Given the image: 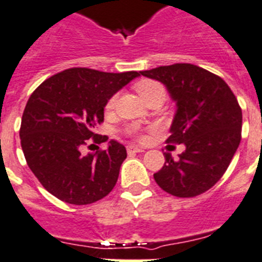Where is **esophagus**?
<instances>
[{"label": "esophagus", "instance_id": "34e87169", "mask_svg": "<svg viewBox=\"0 0 262 262\" xmlns=\"http://www.w3.org/2000/svg\"><path fill=\"white\" fill-rule=\"evenodd\" d=\"M127 153L129 155H133V153H141L144 152V148H140V146H136V145H129L126 148Z\"/></svg>", "mask_w": 262, "mask_h": 262}]
</instances>
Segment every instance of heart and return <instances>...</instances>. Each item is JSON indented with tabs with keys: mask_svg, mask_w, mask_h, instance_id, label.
<instances>
[{
	"mask_svg": "<svg viewBox=\"0 0 262 262\" xmlns=\"http://www.w3.org/2000/svg\"><path fill=\"white\" fill-rule=\"evenodd\" d=\"M135 89L144 102L148 101L149 98L156 97V95H159V97H161V98L165 97L164 86H163L160 82H157V80H152V79L138 80V82L136 83ZM116 102H117V95H113V97H110L109 101H107V103H106V110L114 109ZM130 133H133V135L137 136L140 141H146V140L149 138V135H148V133L138 132L137 129H135V127H130Z\"/></svg>",
	"mask_w": 262,
	"mask_h": 262,
	"instance_id": "obj_1",
	"label": "heart"
}]
</instances>
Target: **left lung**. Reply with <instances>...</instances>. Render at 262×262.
Returning a JSON list of instances; mask_svg holds the SVG:
<instances>
[{
    "label": "left lung",
    "mask_w": 262,
    "mask_h": 262,
    "mask_svg": "<svg viewBox=\"0 0 262 262\" xmlns=\"http://www.w3.org/2000/svg\"><path fill=\"white\" fill-rule=\"evenodd\" d=\"M165 84L176 101L175 118L167 142L184 144L186 150L165 163L153 178L178 198H192L210 190L223 176L241 141L242 110L221 76L190 63L140 71Z\"/></svg>",
    "instance_id": "1"
}]
</instances>
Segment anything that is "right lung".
Listing matches in <instances>:
<instances>
[{
    "label": "right lung",
    "instance_id": "add662e5",
    "mask_svg": "<svg viewBox=\"0 0 262 262\" xmlns=\"http://www.w3.org/2000/svg\"><path fill=\"white\" fill-rule=\"evenodd\" d=\"M140 76L137 71L102 72L75 67L55 74L29 97L21 118L20 140L28 167L41 186L70 205H90L116 186L126 149L118 141L83 156L80 146L103 122L109 98Z\"/></svg>",
    "mask_w": 262,
    "mask_h": 262
}]
</instances>
